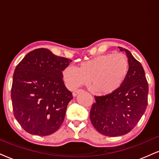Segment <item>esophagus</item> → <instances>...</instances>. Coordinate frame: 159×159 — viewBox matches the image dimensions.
I'll return each mask as SVG.
<instances>
[{"instance_id":"obj_1","label":"esophagus","mask_w":159,"mask_h":159,"mask_svg":"<svg viewBox=\"0 0 159 159\" xmlns=\"http://www.w3.org/2000/svg\"><path fill=\"white\" fill-rule=\"evenodd\" d=\"M82 92H84V89H77V90L74 91L73 93H72V95H73V96H76V95H77L78 94H79V93H82Z\"/></svg>"}]
</instances>
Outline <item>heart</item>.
<instances>
[{"label": "heart", "mask_w": 159, "mask_h": 159, "mask_svg": "<svg viewBox=\"0 0 159 159\" xmlns=\"http://www.w3.org/2000/svg\"><path fill=\"white\" fill-rule=\"evenodd\" d=\"M129 68V61L123 53H106L84 61L77 68L67 66L63 71V77L72 89L87 84L90 80L93 93L108 95L121 87Z\"/></svg>", "instance_id": "1"}]
</instances>
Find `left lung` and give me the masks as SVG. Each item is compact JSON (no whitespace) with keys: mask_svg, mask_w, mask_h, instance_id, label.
I'll list each match as a JSON object with an SVG mask.
<instances>
[{"mask_svg":"<svg viewBox=\"0 0 159 159\" xmlns=\"http://www.w3.org/2000/svg\"><path fill=\"white\" fill-rule=\"evenodd\" d=\"M129 72L121 87L110 94L95 96L89 118L96 130L116 137L129 133L140 121L148 104L149 87L142 65L127 49Z\"/></svg>","mask_w":159,"mask_h":159,"instance_id":"left-lung-1","label":"left lung"}]
</instances>
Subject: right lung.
Masks as SVG:
<instances>
[{
	"label": "right lung",
	"mask_w": 159,
	"mask_h": 159,
	"mask_svg": "<svg viewBox=\"0 0 159 159\" xmlns=\"http://www.w3.org/2000/svg\"><path fill=\"white\" fill-rule=\"evenodd\" d=\"M71 61L39 48L17 65L11 98L15 118L25 131L46 136L61 127L68 103L73 98L65 87L62 73Z\"/></svg>",
	"instance_id": "obj_1"
}]
</instances>
